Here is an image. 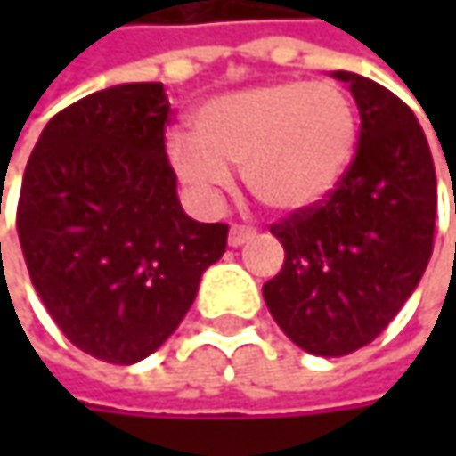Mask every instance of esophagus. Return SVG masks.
Returning a JSON list of instances; mask_svg holds the SVG:
<instances>
[{
    "mask_svg": "<svg viewBox=\"0 0 456 456\" xmlns=\"http://www.w3.org/2000/svg\"><path fill=\"white\" fill-rule=\"evenodd\" d=\"M256 237V232L250 227H240V224H232L229 229V245L232 248H240V245H245V242H250Z\"/></svg>",
    "mask_w": 456,
    "mask_h": 456,
    "instance_id": "obj_1",
    "label": "esophagus"
}]
</instances>
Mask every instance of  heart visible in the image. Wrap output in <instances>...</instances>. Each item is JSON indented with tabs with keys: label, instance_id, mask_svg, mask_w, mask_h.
Segmentation results:
<instances>
[{
	"label": "heart",
	"instance_id": "obj_1",
	"mask_svg": "<svg viewBox=\"0 0 456 456\" xmlns=\"http://www.w3.org/2000/svg\"><path fill=\"white\" fill-rule=\"evenodd\" d=\"M359 147V118L335 84L272 81L206 100L190 118V137L166 139L176 182L203 208H216L232 171L253 198L277 214H304L346 179Z\"/></svg>",
	"mask_w": 456,
	"mask_h": 456
}]
</instances>
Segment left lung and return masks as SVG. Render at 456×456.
I'll return each instance as SVG.
<instances>
[{"mask_svg":"<svg viewBox=\"0 0 456 456\" xmlns=\"http://www.w3.org/2000/svg\"><path fill=\"white\" fill-rule=\"evenodd\" d=\"M362 118L356 158L338 190L272 234L285 264L264 285L282 332L314 356L372 343L407 304L433 253L436 166L407 102L372 78L335 70Z\"/></svg>","mask_w":456,"mask_h":456,"instance_id":"left-lung-1","label":"left lung"}]
</instances>
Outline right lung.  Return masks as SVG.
<instances>
[{
    "instance_id": "1",
    "label": "right lung",
    "mask_w": 456,
    "mask_h": 456,
    "mask_svg": "<svg viewBox=\"0 0 456 456\" xmlns=\"http://www.w3.org/2000/svg\"><path fill=\"white\" fill-rule=\"evenodd\" d=\"M168 113L155 81L94 92L46 124L23 174L31 282L62 335L110 364L158 351L227 250V224H200L179 203Z\"/></svg>"
}]
</instances>
